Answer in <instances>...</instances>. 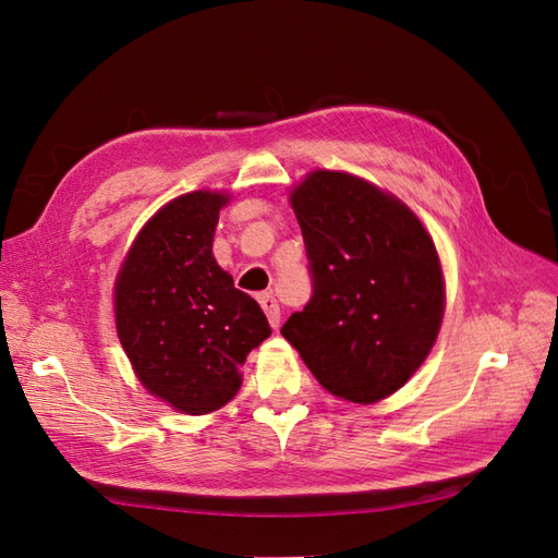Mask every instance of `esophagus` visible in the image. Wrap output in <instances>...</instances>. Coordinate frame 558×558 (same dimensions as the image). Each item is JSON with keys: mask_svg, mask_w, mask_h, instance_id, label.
Masks as SVG:
<instances>
[{"mask_svg": "<svg viewBox=\"0 0 558 558\" xmlns=\"http://www.w3.org/2000/svg\"><path fill=\"white\" fill-rule=\"evenodd\" d=\"M259 304H262V308H264V313H266V318H268V323H270V327H274V330H278V325H280V306H278V299L270 294V292H264V294H259Z\"/></svg>", "mask_w": 558, "mask_h": 558, "instance_id": "34e87169", "label": "esophagus"}]
</instances>
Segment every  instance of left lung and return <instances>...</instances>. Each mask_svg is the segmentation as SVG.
<instances>
[{
  "instance_id": "left-lung-1",
  "label": "left lung",
  "mask_w": 558,
  "mask_h": 558,
  "mask_svg": "<svg viewBox=\"0 0 558 558\" xmlns=\"http://www.w3.org/2000/svg\"><path fill=\"white\" fill-rule=\"evenodd\" d=\"M292 207L313 294L280 332L332 396L387 398L417 373L442 320L434 240L401 199L344 171H313Z\"/></svg>"
}]
</instances>
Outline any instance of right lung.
Masks as SVG:
<instances>
[{"instance_id":"add662e5","label":"right lung","mask_w":558,"mask_h":558,"mask_svg":"<svg viewBox=\"0 0 558 558\" xmlns=\"http://www.w3.org/2000/svg\"><path fill=\"white\" fill-rule=\"evenodd\" d=\"M221 193L195 191L143 226L116 282L118 337L143 387L189 415L238 393L252 349L270 335L262 306L214 262Z\"/></svg>"}]
</instances>
